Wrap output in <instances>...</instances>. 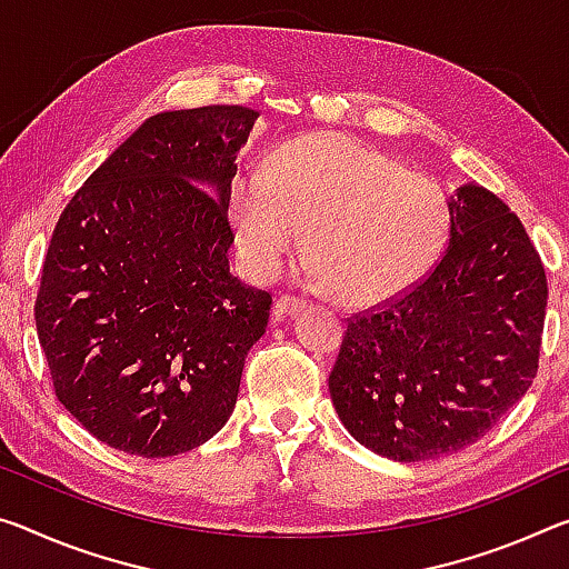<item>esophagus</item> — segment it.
<instances>
[{
  "mask_svg": "<svg viewBox=\"0 0 569 569\" xmlns=\"http://www.w3.org/2000/svg\"><path fill=\"white\" fill-rule=\"evenodd\" d=\"M306 309V303L301 299H296V296H281L273 303V313L276 319H286V317H296V313H301Z\"/></svg>",
  "mask_w": 569,
  "mask_h": 569,
  "instance_id": "1",
  "label": "esophagus"
}]
</instances>
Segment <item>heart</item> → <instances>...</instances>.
<instances>
[{
  "label": "heart",
  "mask_w": 569,
  "mask_h": 569,
  "mask_svg": "<svg viewBox=\"0 0 569 569\" xmlns=\"http://www.w3.org/2000/svg\"><path fill=\"white\" fill-rule=\"evenodd\" d=\"M242 263L270 278L299 250L306 228L311 281L347 303L390 301L436 263L450 230L430 179L341 133H313L248 167L230 184Z\"/></svg>",
  "instance_id": "b5f03b06"
}]
</instances>
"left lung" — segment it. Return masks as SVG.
Wrapping results in <instances>:
<instances>
[{"instance_id":"8db88e82","label":"left lung","mask_w":569,"mask_h":569,"mask_svg":"<svg viewBox=\"0 0 569 569\" xmlns=\"http://www.w3.org/2000/svg\"><path fill=\"white\" fill-rule=\"evenodd\" d=\"M448 246L400 299L349 319L329 375L351 438L390 461H436L486 436L537 375L547 276L489 189L448 197Z\"/></svg>"}]
</instances>
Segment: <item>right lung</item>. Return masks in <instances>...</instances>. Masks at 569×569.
I'll use <instances>...</instances> for the list:
<instances>
[{"mask_svg":"<svg viewBox=\"0 0 569 569\" xmlns=\"http://www.w3.org/2000/svg\"><path fill=\"white\" fill-rule=\"evenodd\" d=\"M258 111L202 106L143 121L62 210L34 321L58 400L141 458L187 453L236 410L270 293L230 273L228 207Z\"/></svg>","mask_w":569,"mask_h":569,"instance_id":"add662e5","label":"right lung"}]
</instances>
